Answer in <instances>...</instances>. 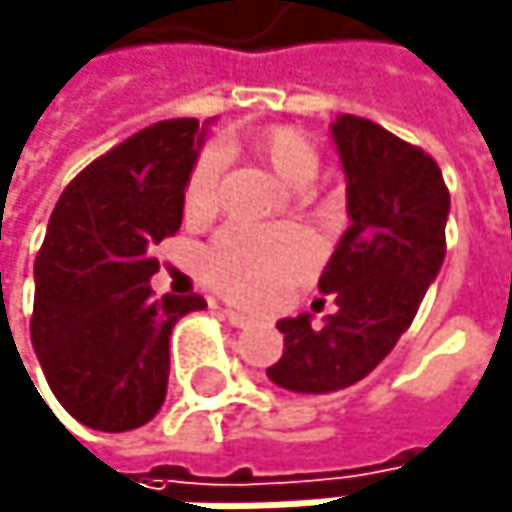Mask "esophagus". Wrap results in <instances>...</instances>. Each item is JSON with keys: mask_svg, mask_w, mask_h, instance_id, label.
<instances>
[{"mask_svg": "<svg viewBox=\"0 0 512 512\" xmlns=\"http://www.w3.org/2000/svg\"><path fill=\"white\" fill-rule=\"evenodd\" d=\"M221 315H224V321H230L233 327H251V318H245V315L236 312V309H221Z\"/></svg>", "mask_w": 512, "mask_h": 512, "instance_id": "esophagus-1", "label": "esophagus"}]
</instances>
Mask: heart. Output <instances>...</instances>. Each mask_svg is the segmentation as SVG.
<instances>
[{
  "label": "heart",
  "instance_id": "b5f03b06",
  "mask_svg": "<svg viewBox=\"0 0 512 512\" xmlns=\"http://www.w3.org/2000/svg\"><path fill=\"white\" fill-rule=\"evenodd\" d=\"M258 151L291 188H309L318 175V148L306 133L273 124L258 139ZM224 154L209 148L194 163L185 185V209L209 215L218 206ZM318 264V242L300 227H224L203 251V279L212 291L245 306H267L291 285L306 279Z\"/></svg>",
  "mask_w": 512,
  "mask_h": 512
}]
</instances>
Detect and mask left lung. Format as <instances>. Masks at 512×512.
Returning <instances> with one entry per match:
<instances>
[{
	"label": "left lung",
	"instance_id": "obj_1",
	"mask_svg": "<svg viewBox=\"0 0 512 512\" xmlns=\"http://www.w3.org/2000/svg\"><path fill=\"white\" fill-rule=\"evenodd\" d=\"M331 133L352 224L318 291L334 297L337 312L324 324H312L306 312L282 318L285 352L267 370L276 385L300 394L364 379L413 324L446 258L449 188L437 160L367 118L340 115Z\"/></svg>",
	"mask_w": 512,
	"mask_h": 512
}]
</instances>
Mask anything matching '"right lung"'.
<instances>
[{
  "label": "right lung",
  "mask_w": 512,
  "mask_h": 512,
  "mask_svg": "<svg viewBox=\"0 0 512 512\" xmlns=\"http://www.w3.org/2000/svg\"><path fill=\"white\" fill-rule=\"evenodd\" d=\"M203 130L160 121L81 169L57 200L35 258L32 349L63 410L93 431H133L157 416L169 334L200 294L154 297V251L178 233Z\"/></svg>",
  "instance_id": "right-lung-1"
}]
</instances>
